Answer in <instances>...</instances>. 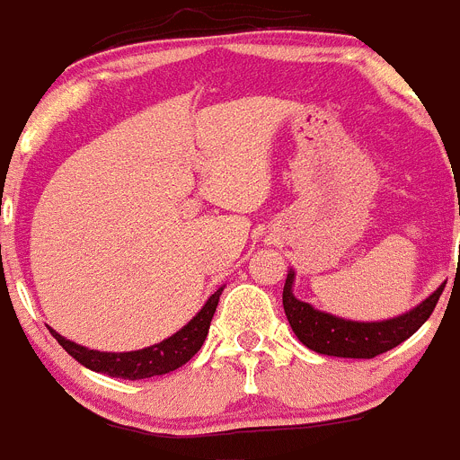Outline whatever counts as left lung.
I'll return each mask as SVG.
<instances>
[{"instance_id": "obj_1", "label": "left lung", "mask_w": 460, "mask_h": 460, "mask_svg": "<svg viewBox=\"0 0 460 460\" xmlns=\"http://www.w3.org/2000/svg\"><path fill=\"white\" fill-rule=\"evenodd\" d=\"M292 283H295V271L290 270L283 286V308L296 339L318 355L350 357V359H373L410 339L430 318L445 290V286H440L424 302L396 318L380 320V323H357V320L336 318L332 313L318 311L311 304L296 299Z\"/></svg>"}]
</instances>
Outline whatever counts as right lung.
I'll list each match as a JSON object with an SVG mask.
<instances>
[{"label": "right lung", "instance_id": "add662e5", "mask_svg": "<svg viewBox=\"0 0 460 460\" xmlns=\"http://www.w3.org/2000/svg\"><path fill=\"white\" fill-rule=\"evenodd\" d=\"M223 288H218L214 295L205 302V306L198 311L189 324L177 332V334L168 336L165 341L142 350L131 352H101V350H89L84 345L73 343V341L64 339L62 334H57L55 329H50V334L55 336L57 343L62 345L64 350L80 361L83 367L89 371L105 373L110 377H121V380H142V377H154V376H165V373L174 371V368L184 367L186 361L200 350L202 343L209 332V323L214 318V311L218 306V296H221Z\"/></svg>", "mask_w": 460, "mask_h": 460}]
</instances>
